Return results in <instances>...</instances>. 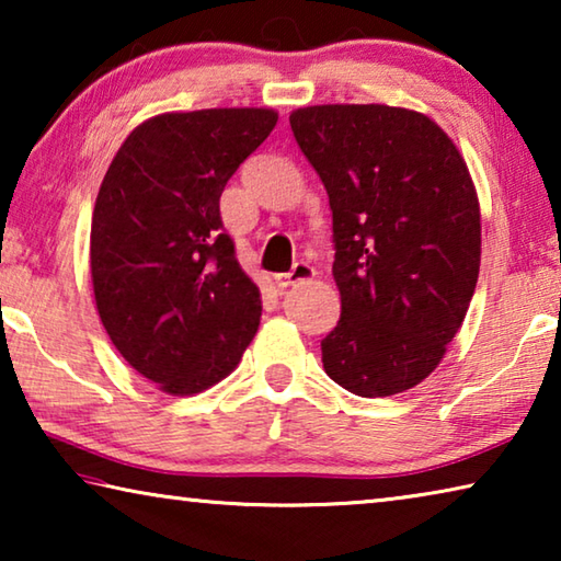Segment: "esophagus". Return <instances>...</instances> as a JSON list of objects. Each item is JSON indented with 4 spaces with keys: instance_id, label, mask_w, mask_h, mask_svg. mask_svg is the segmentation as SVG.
Here are the masks:
<instances>
[{
    "instance_id": "1",
    "label": "esophagus",
    "mask_w": 561,
    "mask_h": 561,
    "mask_svg": "<svg viewBox=\"0 0 561 561\" xmlns=\"http://www.w3.org/2000/svg\"><path fill=\"white\" fill-rule=\"evenodd\" d=\"M314 267H309L307 262H297L291 267V272H282V274H274V284H277L279 289H287V287H297L301 282H309L314 279Z\"/></svg>"
}]
</instances>
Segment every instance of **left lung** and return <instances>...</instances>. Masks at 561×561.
<instances>
[{"instance_id":"left-lung-1","label":"left lung","mask_w":561,"mask_h":561,"mask_svg":"<svg viewBox=\"0 0 561 561\" xmlns=\"http://www.w3.org/2000/svg\"><path fill=\"white\" fill-rule=\"evenodd\" d=\"M294 138L327 187L341 317L321 341L331 381L364 398L408 391L440 364L480 272L468 165L423 113L309 106Z\"/></svg>"}]
</instances>
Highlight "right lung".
<instances>
[{
    "instance_id": "add662e5",
    "label": "right lung",
    "mask_w": 561,
    "mask_h": 561,
    "mask_svg": "<svg viewBox=\"0 0 561 561\" xmlns=\"http://www.w3.org/2000/svg\"><path fill=\"white\" fill-rule=\"evenodd\" d=\"M274 126L270 108L163 113L123 140L103 178L91 220L99 317L160 391L222 381L257 334L260 289L222 230L220 195Z\"/></svg>"
}]
</instances>
